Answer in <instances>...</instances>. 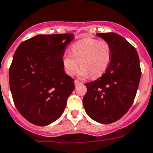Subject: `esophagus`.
Wrapping results in <instances>:
<instances>
[{"instance_id":"34e87169","label":"esophagus","mask_w":153,"mask_h":153,"mask_svg":"<svg viewBox=\"0 0 153 153\" xmlns=\"http://www.w3.org/2000/svg\"><path fill=\"white\" fill-rule=\"evenodd\" d=\"M80 84H82V82H79V80H77V79H75V80H74V85H80Z\"/></svg>"}]
</instances>
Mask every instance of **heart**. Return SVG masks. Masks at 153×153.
<instances>
[{"instance_id": "b5f03b06", "label": "heart", "mask_w": 153, "mask_h": 153, "mask_svg": "<svg viewBox=\"0 0 153 153\" xmlns=\"http://www.w3.org/2000/svg\"><path fill=\"white\" fill-rule=\"evenodd\" d=\"M71 53L65 52L62 62L65 72L73 75L80 61L79 75L99 77L106 71L111 59V46L105 40L86 38L78 41L71 45Z\"/></svg>"}]
</instances>
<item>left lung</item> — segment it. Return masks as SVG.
<instances>
[{
    "label": "left lung",
    "instance_id": "1",
    "mask_svg": "<svg viewBox=\"0 0 153 153\" xmlns=\"http://www.w3.org/2000/svg\"><path fill=\"white\" fill-rule=\"evenodd\" d=\"M97 36L111 45V63L102 76L85 83L83 105L91 119L108 124L121 119L131 107L141 71L137 50L125 38L115 33Z\"/></svg>",
    "mask_w": 153,
    "mask_h": 153
}]
</instances>
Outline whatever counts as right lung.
Returning a JSON list of instances; mask_svg holds the SVG:
<instances>
[{
	"mask_svg": "<svg viewBox=\"0 0 153 153\" xmlns=\"http://www.w3.org/2000/svg\"><path fill=\"white\" fill-rule=\"evenodd\" d=\"M71 33L39 34L21 42L9 68V85L16 108L30 123L46 126L63 114L74 89L62 57Z\"/></svg>",
	"mask_w": 153,
	"mask_h": 153,
	"instance_id": "obj_1",
	"label": "right lung"
}]
</instances>
